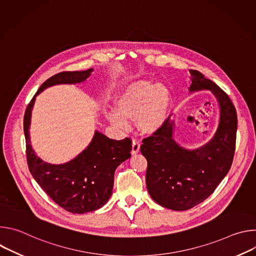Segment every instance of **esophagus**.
Returning a JSON list of instances; mask_svg holds the SVG:
<instances>
[{
    "mask_svg": "<svg viewBox=\"0 0 256 256\" xmlns=\"http://www.w3.org/2000/svg\"><path fill=\"white\" fill-rule=\"evenodd\" d=\"M140 152V142L136 140H132V155H136Z\"/></svg>",
    "mask_w": 256,
    "mask_h": 256,
    "instance_id": "obj_1",
    "label": "esophagus"
}]
</instances>
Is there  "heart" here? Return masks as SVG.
Wrapping results in <instances>:
<instances>
[{"instance_id": "obj_1", "label": "heart", "mask_w": 256, "mask_h": 256, "mask_svg": "<svg viewBox=\"0 0 256 256\" xmlns=\"http://www.w3.org/2000/svg\"><path fill=\"white\" fill-rule=\"evenodd\" d=\"M171 95L162 84L138 80L126 86L116 100L118 112L112 110L107 118L120 128H128V118H136L138 130L146 134L158 132L166 122L171 109Z\"/></svg>"}]
</instances>
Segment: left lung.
Segmentation results:
<instances>
[{"label":"left lung","mask_w":256,"mask_h":256,"mask_svg":"<svg viewBox=\"0 0 256 256\" xmlns=\"http://www.w3.org/2000/svg\"><path fill=\"white\" fill-rule=\"evenodd\" d=\"M190 92L210 90L220 106V122L202 147L186 150L174 140L169 118L153 136L142 140L140 153L147 159L146 184L160 206L186 210L208 198L229 172L236 144L237 114L229 96L200 72L190 70Z\"/></svg>","instance_id":"1"}]
</instances>
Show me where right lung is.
Listing matches in <instances>:
<instances>
[{"mask_svg":"<svg viewBox=\"0 0 256 256\" xmlns=\"http://www.w3.org/2000/svg\"><path fill=\"white\" fill-rule=\"evenodd\" d=\"M93 68L62 72L48 79L35 93L24 114V134L29 171L46 194L60 206L72 214H85L103 206L112 194L114 172L130 157L132 140L107 138L95 132L88 147L70 162L54 165L44 162L33 151L29 128L35 97L58 84H77L87 80Z\"/></svg>","mask_w":256,"mask_h":256,"instance_id":"1","label":"right lung"}]
</instances>
